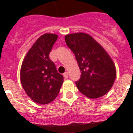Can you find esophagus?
Masks as SVG:
<instances>
[{"label":"esophagus","mask_w":133,"mask_h":133,"mask_svg":"<svg viewBox=\"0 0 133 133\" xmlns=\"http://www.w3.org/2000/svg\"><path fill=\"white\" fill-rule=\"evenodd\" d=\"M63 77H64L65 79H68V73L67 72H65L63 74Z\"/></svg>","instance_id":"esophagus-1"}]
</instances>
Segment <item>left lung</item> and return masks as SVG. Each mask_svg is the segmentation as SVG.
I'll return each instance as SVG.
<instances>
[{
    "mask_svg": "<svg viewBox=\"0 0 133 133\" xmlns=\"http://www.w3.org/2000/svg\"><path fill=\"white\" fill-rule=\"evenodd\" d=\"M67 45L75 54L81 75L75 82L83 95L99 98L110 90L116 78L115 65L101 45L88 34L65 35Z\"/></svg>",
    "mask_w": 133,
    "mask_h": 133,
    "instance_id": "1",
    "label": "left lung"
}]
</instances>
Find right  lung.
I'll list each match as a JSON object with an SVG mask.
<instances>
[{
  "instance_id": "right-lung-1",
  "label": "right lung",
  "mask_w": 133,
  "mask_h": 133,
  "mask_svg": "<svg viewBox=\"0 0 133 133\" xmlns=\"http://www.w3.org/2000/svg\"><path fill=\"white\" fill-rule=\"evenodd\" d=\"M58 35L46 33L36 41L25 56L21 82L28 97L38 104L52 102L58 95L63 77L57 72L49 54Z\"/></svg>"
}]
</instances>
